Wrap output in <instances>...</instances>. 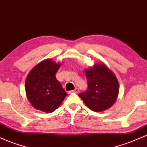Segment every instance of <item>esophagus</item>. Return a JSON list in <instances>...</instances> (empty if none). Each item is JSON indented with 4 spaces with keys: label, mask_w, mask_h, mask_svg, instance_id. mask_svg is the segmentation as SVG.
Wrapping results in <instances>:
<instances>
[{
    "label": "esophagus",
    "mask_w": 147,
    "mask_h": 147,
    "mask_svg": "<svg viewBox=\"0 0 147 147\" xmlns=\"http://www.w3.org/2000/svg\"><path fill=\"white\" fill-rule=\"evenodd\" d=\"M72 92H74V93H78V92H79V89L78 88H75V90L70 91V92H69V93H72Z\"/></svg>",
    "instance_id": "1"
}]
</instances>
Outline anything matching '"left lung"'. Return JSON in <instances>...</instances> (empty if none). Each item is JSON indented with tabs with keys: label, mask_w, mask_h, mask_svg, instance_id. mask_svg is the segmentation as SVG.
<instances>
[{
	"label": "left lung",
	"mask_w": 147,
	"mask_h": 147,
	"mask_svg": "<svg viewBox=\"0 0 147 147\" xmlns=\"http://www.w3.org/2000/svg\"><path fill=\"white\" fill-rule=\"evenodd\" d=\"M88 89L79 94L90 110L102 112L114 104L119 93V83L115 75L102 63L95 64L85 70Z\"/></svg>",
	"instance_id": "1"
}]
</instances>
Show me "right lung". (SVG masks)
<instances>
[{"mask_svg": "<svg viewBox=\"0 0 147 147\" xmlns=\"http://www.w3.org/2000/svg\"><path fill=\"white\" fill-rule=\"evenodd\" d=\"M60 66V63L45 59L28 74L25 80V92L34 109L52 113L68 95L55 76Z\"/></svg>", "mask_w": 147, "mask_h": 147, "instance_id": "add662e5", "label": "right lung"}]
</instances>
